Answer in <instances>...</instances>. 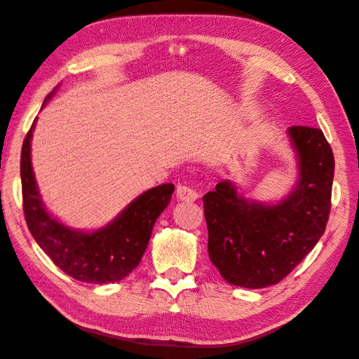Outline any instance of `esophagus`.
<instances>
[{
  "instance_id": "34e87169",
  "label": "esophagus",
  "mask_w": 359,
  "mask_h": 359,
  "mask_svg": "<svg viewBox=\"0 0 359 359\" xmlns=\"http://www.w3.org/2000/svg\"><path fill=\"white\" fill-rule=\"evenodd\" d=\"M177 198L181 201H186V202H193L199 198V193L196 191V189L181 184V186L177 187Z\"/></svg>"
}]
</instances>
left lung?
I'll use <instances>...</instances> for the list:
<instances>
[{
	"instance_id": "1",
	"label": "left lung",
	"mask_w": 359,
	"mask_h": 359,
	"mask_svg": "<svg viewBox=\"0 0 359 359\" xmlns=\"http://www.w3.org/2000/svg\"><path fill=\"white\" fill-rule=\"evenodd\" d=\"M298 158L297 186L276 203L247 201L231 181L203 196L208 255L227 283L262 289L289 276L325 232L334 154L320 128L287 130Z\"/></svg>"
}]
</instances>
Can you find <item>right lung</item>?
<instances>
[{
	"label": "right lung",
	"instance_id": "1",
	"mask_svg": "<svg viewBox=\"0 0 359 359\" xmlns=\"http://www.w3.org/2000/svg\"><path fill=\"white\" fill-rule=\"evenodd\" d=\"M55 90L46 97L43 106ZM36 119L20 153L24 214L32 238L53 264L76 280L94 285L123 280L139 265L157 217L169 205L175 186L161 184L147 190L102 229L94 232L72 229L50 215L40 198L31 165V139Z\"/></svg>",
	"mask_w": 359,
	"mask_h": 359
}]
</instances>
